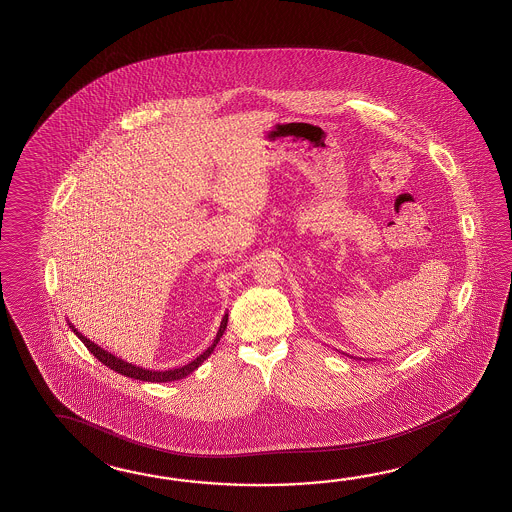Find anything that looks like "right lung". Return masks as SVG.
Here are the masks:
<instances>
[{"label":"right lung","instance_id":"obj_1","mask_svg":"<svg viewBox=\"0 0 512 512\" xmlns=\"http://www.w3.org/2000/svg\"><path fill=\"white\" fill-rule=\"evenodd\" d=\"M227 322H229V315L223 316V320H221V326H219L218 335L214 338V342L208 346L197 359L192 360V362H188L185 366H179V368H174V370H146V368H141V366H135V364H131V362H126V360L119 359V357H115L113 353H109L104 348H100L98 344L95 342H91L89 338L84 337L80 331H78L77 327L73 326L71 322H69V327L73 329V333L77 335L82 342H84V346H86L95 357H97L104 366H108L113 371H117L120 375H126V377H130V379H137V381L144 382H172L179 381V379H185L188 377L192 371H196L205 360L212 355V351L214 348L218 346L219 338L223 337V333H225V329H227Z\"/></svg>","mask_w":512,"mask_h":512}]
</instances>
